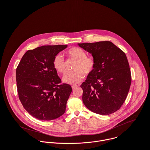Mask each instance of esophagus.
<instances>
[{
	"label": "esophagus",
	"instance_id": "1",
	"mask_svg": "<svg viewBox=\"0 0 150 150\" xmlns=\"http://www.w3.org/2000/svg\"><path fill=\"white\" fill-rule=\"evenodd\" d=\"M77 85H72L71 86V88H72V89H74V88H75L76 87H77Z\"/></svg>",
	"mask_w": 150,
	"mask_h": 150
}]
</instances>
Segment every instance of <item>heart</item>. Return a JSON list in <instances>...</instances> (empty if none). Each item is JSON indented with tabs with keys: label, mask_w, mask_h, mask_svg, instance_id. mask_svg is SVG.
<instances>
[{
	"label": "heart",
	"mask_w": 150,
	"mask_h": 150,
	"mask_svg": "<svg viewBox=\"0 0 150 150\" xmlns=\"http://www.w3.org/2000/svg\"><path fill=\"white\" fill-rule=\"evenodd\" d=\"M67 55L71 59L76 61L73 71L67 73L63 78L64 83L71 84H77L86 75L91 74L95 67V59L91 56H87L84 50L79 47H73L66 52ZM52 64L54 69L59 73L66 72V64L64 58L60 54H57L54 58Z\"/></svg>",
	"instance_id": "1"
}]
</instances>
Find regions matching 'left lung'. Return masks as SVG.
Here are the masks:
<instances>
[{
  "label": "left lung",
  "mask_w": 150,
  "mask_h": 150,
  "mask_svg": "<svg viewBox=\"0 0 150 150\" xmlns=\"http://www.w3.org/2000/svg\"><path fill=\"white\" fill-rule=\"evenodd\" d=\"M78 45L91 54L96 62L93 72L80 86L84 104L98 114L115 112L124 103L131 84L130 70L125 52L108 41Z\"/></svg>",
  "instance_id": "obj_1"
}]
</instances>
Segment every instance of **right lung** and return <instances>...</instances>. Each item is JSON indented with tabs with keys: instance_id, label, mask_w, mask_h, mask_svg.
<instances>
[{
	"instance_id": "obj_1",
	"label": "right lung",
	"mask_w": 150,
	"mask_h": 150,
	"mask_svg": "<svg viewBox=\"0 0 150 150\" xmlns=\"http://www.w3.org/2000/svg\"><path fill=\"white\" fill-rule=\"evenodd\" d=\"M67 45H43L27 51L16 69L19 99L33 117L50 121L63 115L72 91L71 86L61 84L52 61Z\"/></svg>"
}]
</instances>
